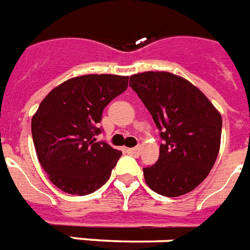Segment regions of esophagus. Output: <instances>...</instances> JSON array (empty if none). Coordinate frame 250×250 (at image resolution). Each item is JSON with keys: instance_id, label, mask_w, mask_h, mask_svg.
<instances>
[{"instance_id": "34e87169", "label": "esophagus", "mask_w": 250, "mask_h": 250, "mask_svg": "<svg viewBox=\"0 0 250 250\" xmlns=\"http://www.w3.org/2000/svg\"><path fill=\"white\" fill-rule=\"evenodd\" d=\"M126 152L131 156H139V152H141V148L139 147H134V148H127Z\"/></svg>"}]
</instances>
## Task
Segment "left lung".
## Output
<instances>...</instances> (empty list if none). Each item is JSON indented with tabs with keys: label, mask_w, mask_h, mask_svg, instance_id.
<instances>
[{
	"label": "left lung",
	"mask_w": 250,
	"mask_h": 250,
	"mask_svg": "<svg viewBox=\"0 0 250 250\" xmlns=\"http://www.w3.org/2000/svg\"><path fill=\"white\" fill-rule=\"evenodd\" d=\"M129 85L152 115L163 139L156 164L143 167L146 183L163 196L191 192L218 156L222 117L195 85L170 72L137 73Z\"/></svg>",
	"instance_id": "8db88e82"
}]
</instances>
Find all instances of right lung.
<instances>
[{"mask_svg":"<svg viewBox=\"0 0 250 250\" xmlns=\"http://www.w3.org/2000/svg\"><path fill=\"white\" fill-rule=\"evenodd\" d=\"M127 76L83 75L54 87L32 117L39 161L58 188L89 195L108 181L121 151L105 142L98 124L105 105L127 89Z\"/></svg>","mask_w":250,"mask_h":250,"instance_id":"obj_1","label":"right lung"}]
</instances>
